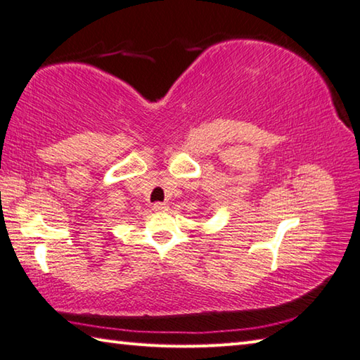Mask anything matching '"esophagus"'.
<instances>
[{
  "instance_id": "obj_1",
  "label": "esophagus",
  "mask_w": 360,
  "mask_h": 360,
  "mask_svg": "<svg viewBox=\"0 0 360 360\" xmlns=\"http://www.w3.org/2000/svg\"><path fill=\"white\" fill-rule=\"evenodd\" d=\"M152 210L157 212H165V211H168V203H154Z\"/></svg>"
}]
</instances>
